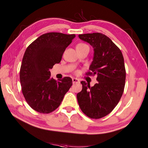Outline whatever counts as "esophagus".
<instances>
[{"mask_svg": "<svg viewBox=\"0 0 148 148\" xmlns=\"http://www.w3.org/2000/svg\"><path fill=\"white\" fill-rule=\"evenodd\" d=\"M79 82V80L77 79V78H72V83H76Z\"/></svg>", "mask_w": 148, "mask_h": 148, "instance_id": "obj_1", "label": "esophagus"}]
</instances>
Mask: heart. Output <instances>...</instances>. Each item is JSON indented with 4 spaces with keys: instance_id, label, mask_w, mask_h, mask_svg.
Listing matches in <instances>:
<instances>
[{
    "instance_id": "b5f03b06",
    "label": "heart",
    "mask_w": 148,
    "mask_h": 148,
    "mask_svg": "<svg viewBox=\"0 0 148 148\" xmlns=\"http://www.w3.org/2000/svg\"><path fill=\"white\" fill-rule=\"evenodd\" d=\"M84 48H89V46H88L86 44L83 43V42L79 43L76 46V49H84Z\"/></svg>"
}]
</instances>
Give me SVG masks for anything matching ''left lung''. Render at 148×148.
Masks as SVG:
<instances>
[{"instance_id":"obj_1","label":"left lung","mask_w":148,"mask_h":148,"mask_svg":"<svg viewBox=\"0 0 148 148\" xmlns=\"http://www.w3.org/2000/svg\"><path fill=\"white\" fill-rule=\"evenodd\" d=\"M79 39L90 43L94 56L86 76H96L98 83L92 87L81 81L83 88L77 94L80 109L92 119L109 114L117 106L124 91L126 71L121 50L101 33L84 34Z\"/></svg>"}]
</instances>
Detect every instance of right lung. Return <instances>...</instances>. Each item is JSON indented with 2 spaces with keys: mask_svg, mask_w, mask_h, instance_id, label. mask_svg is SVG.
I'll return each instance as SVG.
<instances>
[{
  "mask_svg": "<svg viewBox=\"0 0 148 148\" xmlns=\"http://www.w3.org/2000/svg\"><path fill=\"white\" fill-rule=\"evenodd\" d=\"M75 34L49 32L39 36L27 47L20 67L21 90L31 108L48 114L60 105L72 84L71 77L56 81L49 69L60 62L66 48Z\"/></svg>",
  "mask_w": 148,
  "mask_h": 148,
  "instance_id": "obj_1",
  "label": "right lung"
}]
</instances>
